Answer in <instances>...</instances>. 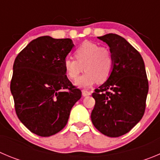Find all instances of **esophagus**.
<instances>
[{"mask_svg": "<svg viewBox=\"0 0 160 160\" xmlns=\"http://www.w3.org/2000/svg\"><path fill=\"white\" fill-rule=\"evenodd\" d=\"M92 93H91L89 91H87V90L82 91V95H83V96H88V95H90Z\"/></svg>", "mask_w": 160, "mask_h": 160, "instance_id": "1", "label": "esophagus"}]
</instances>
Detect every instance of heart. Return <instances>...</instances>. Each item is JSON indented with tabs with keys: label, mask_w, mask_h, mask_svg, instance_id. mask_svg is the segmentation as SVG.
<instances>
[{
	"label": "heart",
	"mask_w": 160,
	"mask_h": 160,
	"mask_svg": "<svg viewBox=\"0 0 160 160\" xmlns=\"http://www.w3.org/2000/svg\"><path fill=\"white\" fill-rule=\"evenodd\" d=\"M76 59L67 58L64 61V68L70 80H77L80 73L86 70L77 80L80 88H89L97 81L104 82L110 77L114 68V58L107 46L96 42L84 41L74 51Z\"/></svg>",
	"instance_id": "1"
}]
</instances>
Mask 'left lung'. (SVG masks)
Returning a JSON list of instances; mask_svg holds the SVG:
<instances>
[{"mask_svg": "<svg viewBox=\"0 0 160 160\" xmlns=\"http://www.w3.org/2000/svg\"><path fill=\"white\" fill-rule=\"evenodd\" d=\"M107 43L114 58L110 77L92 94L95 104L91 114L94 126L110 137L127 133L145 111L148 81L142 57L116 34L98 37Z\"/></svg>", "mask_w": 160, "mask_h": 160, "instance_id": "left-lung-1", "label": "left lung"}]
</instances>
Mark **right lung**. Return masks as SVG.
I'll return each instance as SVG.
<instances>
[{"label":"right lung","mask_w":160,"mask_h":160,"mask_svg":"<svg viewBox=\"0 0 160 160\" xmlns=\"http://www.w3.org/2000/svg\"><path fill=\"white\" fill-rule=\"evenodd\" d=\"M74 44L70 38L38 37L15 59L10 89L18 118L33 133L50 137L62 130L81 98L64 68Z\"/></svg>","instance_id":"1"}]
</instances>
